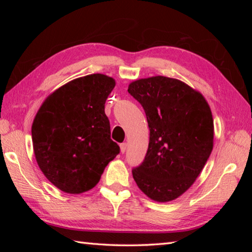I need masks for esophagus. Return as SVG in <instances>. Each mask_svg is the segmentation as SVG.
<instances>
[{"mask_svg":"<svg viewBox=\"0 0 252 252\" xmlns=\"http://www.w3.org/2000/svg\"><path fill=\"white\" fill-rule=\"evenodd\" d=\"M126 147H127V144L126 143H122L121 145H120V152L123 154V153H126Z\"/></svg>","mask_w":252,"mask_h":252,"instance_id":"1","label":"esophagus"}]
</instances>
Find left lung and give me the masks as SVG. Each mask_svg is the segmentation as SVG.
I'll return each mask as SVG.
<instances>
[{
  "instance_id": "1",
  "label": "left lung",
  "mask_w": 252,
  "mask_h": 252,
  "mask_svg": "<svg viewBox=\"0 0 252 252\" xmlns=\"http://www.w3.org/2000/svg\"><path fill=\"white\" fill-rule=\"evenodd\" d=\"M127 92L143 106L151 131L145 159L132 170L133 179L151 199L174 200L194 184L212 152L210 106L200 92L163 76L138 79Z\"/></svg>"
}]
</instances>
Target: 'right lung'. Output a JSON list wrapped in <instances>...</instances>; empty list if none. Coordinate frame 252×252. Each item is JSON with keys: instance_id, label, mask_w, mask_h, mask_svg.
I'll use <instances>...</instances> for the list:
<instances>
[{"instance_id": "1", "label": "right lung", "mask_w": 252, "mask_h": 252, "mask_svg": "<svg viewBox=\"0 0 252 252\" xmlns=\"http://www.w3.org/2000/svg\"><path fill=\"white\" fill-rule=\"evenodd\" d=\"M115 85L101 73L74 79L47 96L36 112L31 134L37 165L63 192L92 189L120 152L105 114Z\"/></svg>"}]
</instances>
